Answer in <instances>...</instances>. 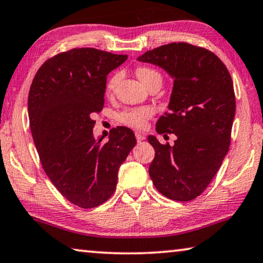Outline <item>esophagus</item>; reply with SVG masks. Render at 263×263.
Masks as SVG:
<instances>
[{
  "instance_id": "esophagus-1",
  "label": "esophagus",
  "mask_w": 263,
  "mask_h": 263,
  "mask_svg": "<svg viewBox=\"0 0 263 263\" xmlns=\"http://www.w3.org/2000/svg\"><path fill=\"white\" fill-rule=\"evenodd\" d=\"M136 139H137V142L140 143V142H143V140L145 139V136L143 135V133H140V132H136Z\"/></svg>"
}]
</instances>
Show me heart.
<instances>
[{
    "label": "heart",
    "mask_w": 263,
    "mask_h": 263,
    "mask_svg": "<svg viewBox=\"0 0 263 263\" xmlns=\"http://www.w3.org/2000/svg\"><path fill=\"white\" fill-rule=\"evenodd\" d=\"M137 76L140 79V81L143 82L145 86H147L151 81H154L156 79H160V74L157 72L156 69L150 68V67H139L137 69ZM119 73H115L112 74L111 77L108 78V80L106 82V93L107 94H112L115 92L116 86L119 81ZM154 116V108L148 107V106H143V107H132V108H126L124 109L123 112H120L117 119H118L119 123L124 126L127 127H132V128H144L146 126L147 120Z\"/></svg>",
    "instance_id": "obj_1"
}]
</instances>
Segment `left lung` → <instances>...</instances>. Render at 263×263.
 Masks as SVG:
<instances>
[{
  "label": "left lung",
  "mask_w": 263,
  "mask_h": 263,
  "mask_svg": "<svg viewBox=\"0 0 263 263\" xmlns=\"http://www.w3.org/2000/svg\"><path fill=\"white\" fill-rule=\"evenodd\" d=\"M138 60L159 66L175 79L169 111L156 130L164 137L175 133L177 139L170 146L148 136L156 152L148 174L165 197L193 201L213 181L229 150L236 109L232 77L213 52L186 42L157 47Z\"/></svg>",
  "instance_id": "1"
}]
</instances>
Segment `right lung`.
I'll use <instances>...</instances> for the list:
<instances>
[{"label":"right lung","mask_w":263,"mask_h":263,"mask_svg":"<svg viewBox=\"0 0 263 263\" xmlns=\"http://www.w3.org/2000/svg\"><path fill=\"white\" fill-rule=\"evenodd\" d=\"M126 59L72 48L45 61L29 89L30 131L41 165L59 193L84 209L113 195L119 166L137 143L125 126L111 130L106 143L93 137V116L103 109L107 74Z\"/></svg>","instance_id":"add662e5"}]
</instances>
